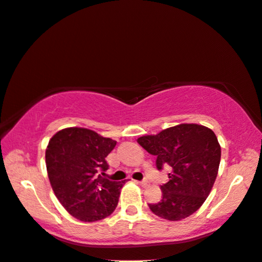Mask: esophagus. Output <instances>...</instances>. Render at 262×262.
I'll list each match as a JSON object with an SVG mask.
<instances>
[{"instance_id": "esophagus-1", "label": "esophagus", "mask_w": 262, "mask_h": 262, "mask_svg": "<svg viewBox=\"0 0 262 262\" xmlns=\"http://www.w3.org/2000/svg\"><path fill=\"white\" fill-rule=\"evenodd\" d=\"M139 183L140 186H142V187H146L147 185H148V181L147 180H142V181H136Z\"/></svg>"}]
</instances>
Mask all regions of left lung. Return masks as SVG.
I'll list each match as a JSON object with an SVG mask.
<instances>
[{"label": "left lung", "instance_id": "8db88e82", "mask_svg": "<svg viewBox=\"0 0 262 262\" xmlns=\"http://www.w3.org/2000/svg\"><path fill=\"white\" fill-rule=\"evenodd\" d=\"M148 153L156 156L159 170L169 166V181L161 186L162 199L149 204L155 215L169 221L188 217L206 201L215 182L221 147L209 128L181 123L156 135L138 139Z\"/></svg>", "mask_w": 262, "mask_h": 262}]
</instances>
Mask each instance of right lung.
I'll return each instance as SVG.
<instances>
[{"instance_id":"right-lung-1","label":"right lung","mask_w":262,"mask_h":262,"mask_svg":"<svg viewBox=\"0 0 262 262\" xmlns=\"http://www.w3.org/2000/svg\"><path fill=\"white\" fill-rule=\"evenodd\" d=\"M115 146L114 140L80 127L64 128L50 139L46 149L48 178L72 216L94 222L115 210L124 181H112L99 174L108 169L106 158Z\"/></svg>"}]
</instances>
